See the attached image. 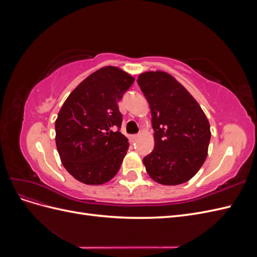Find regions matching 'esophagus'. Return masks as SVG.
I'll use <instances>...</instances> for the list:
<instances>
[{
    "mask_svg": "<svg viewBox=\"0 0 257 257\" xmlns=\"http://www.w3.org/2000/svg\"><path fill=\"white\" fill-rule=\"evenodd\" d=\"M138 137H139V135H133V136H131V141H132V142H136L137 139H138Z\"/></svg>",
    "mask_w": 257,
    "mask_h": 257,
    "instance_id": "esophagus-1",
    "label": "esophagus"
}]
</instances>
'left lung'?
<instances>
[{
  "label": "left lung",
  "instance_id": "1",
  "mask_svg": "<svg viewBox=\"0 0 257 257\" xmlns=\"http://www.w3.org/2000/svg\"><path fill=\"white\" fill-rule=\"evenodd\" d=\"M152 115L154 149L144 158L154 181L177 185L197 174L208 154L211 132L205 112L189 91L162 71L138 76Z\"/></svg>",
  "mask_w": 257,
  "mask_h": 257
}]
</instances>
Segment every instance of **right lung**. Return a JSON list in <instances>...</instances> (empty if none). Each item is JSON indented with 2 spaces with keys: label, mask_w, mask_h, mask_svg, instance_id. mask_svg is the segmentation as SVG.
<instances>
[{
  "label": "right lung",
  "mask_w": 257,
  "mask_h": 257,
  "mask_svg": "<svg viewBox=\"0 0 257 257\" xmlns=\"http://www.w3.org/2000/svg\"><path fill=\"white\" fill-rule=\"evenodd\" d=\"M134 80L119 67H102L77 85L61 107L56 145L62 164L76 180L98 185L118 173L130 146L119 132L118 102Z\"/></svg>",
  "instance_id": "add662e5"
}]
</instances>
